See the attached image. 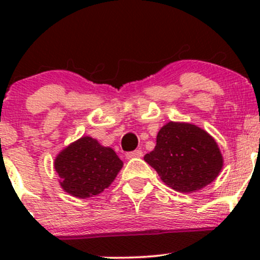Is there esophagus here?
<instances>
[{
	"label": "esophagus",
	"mask_w": 260,
	"mask_h": 260,
	"mask_svg": "<svg viewBox=\"0 0 260 260\" xmlns=\"http://www.w3.org/2000/svg\"><path fill=\"white\" fill-rule=\"evenodd\" d=\"M143 156V152L141 151V149H136V151H132V152H128V153H125V158L127 159H131V158H140V157Z\"/></svg>",
	"instance_id": "1"
}]
</instances>
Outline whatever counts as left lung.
I'll use <instances>...</instances> for the list:
<instances>
[{"instance_id":"8db88e82","label":"left lung","mask_w":260,"mask_h":260,"mask_svg":"<svg viewBox=\"0 0 260 260\" xmlns=\"http://www.w3.org/2000/svg\"><path fill=\"white\" fill-rule=\"evenodd\" d=\"M145 161L169 187L195 192L219 176L224 158L216 141L203 128L169 122L158 131L154 149Z\"/></svg>"}]
</instances>
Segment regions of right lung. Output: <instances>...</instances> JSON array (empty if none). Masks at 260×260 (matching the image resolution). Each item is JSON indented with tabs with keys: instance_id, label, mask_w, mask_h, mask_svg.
Masks as SVG:
<instances>
[{
	"instance_id": "1",
	"label": "right lung",
	"mask_w": 260,
	"mask_h": 260,
	"mask_svg": "<svg viewBox=\"0 0 260 260\" xmlns=\"http://www.w3.org/2000/svg\"><path fill=\"white\" fill-rule=\"evenodd\" d=\"M122 167L123 162L113 148L102 146L89 136H83L61 149L54 161L62 190L79 199L103 192Z\"/></svg>"
}]
</instances>
